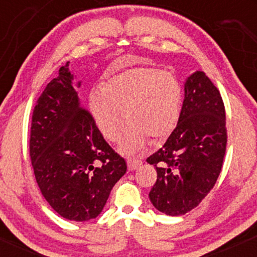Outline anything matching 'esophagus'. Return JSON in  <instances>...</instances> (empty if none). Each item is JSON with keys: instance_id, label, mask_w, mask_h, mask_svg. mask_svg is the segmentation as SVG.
Returning a JSON list of instances; mask_svg holds the SVG:
<instances>
[{"instance_id": "esophagus-1", "label": "esophagus", "mask_w": 257, "mask_h": 257, "mask_svg": "<svg viewBox=\"0 0 257 257\" xmlns=\"http://www.w3.org/2000/svg\"><path fill=\"white\" fill-rule=\"evenodd\" d=\"M126 163H128L129 169L135 170V169H138L141 164H143V161H141V159H137V158H128Z\"/></svg>"}]
</instances>
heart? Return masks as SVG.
Wrapping results in <instances>:
<instances>
[{"instance_id":"obj_1","label":"heart","mask_w":257,"mask_h":257,"mask_svg":"<svg viewBox=\"0 0 257 257\" xmlns=\"http://www.w3.org/2000/svg\"><path fill=\"white\" fill-rule=\"evenodd\" d=\"M182 104V88L168 71L152 67H134L112 76L102 83L101 91L90 94L93 118L101 134L117 140L123 118L126 126L122 147L137 150L145 138L164 139L178 124Z\"/></svg>"}]
</instances>
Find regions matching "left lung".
<instances>
[{"label": "left lung", "mask_w": 257, "mask_h": 257, "mask_svg": "<svg viewBox=\"0 0 257 257\" xmlns=\"http://www.w3.org/2000/svg\"><path fill=\"white\" fill-rule=\"evenodd\" d=\"M226 112L219 89L203 71L185 83V99L166 144L147 158L157 170L150 200L162 213L184 215L213 190L226 152Z\"/></svg>", "instance_id": "8db88e82"}]
</instances>
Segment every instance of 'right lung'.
I'll list each match as a JSON object with an SVG mask.
<instances>
[{
	"instance_id": "1",
	"label": "right lung",
	"mask_w": 257,
	"mask_h": 257,
	"mask_svg": "<svg viewBox=\"0 0 257 257\" xmlns=\"http://www.w3.org/2000/svg\"><path fill=\"white\" fill-rule=\"evenodd\" d=\"M72 79L66 63L37 99L30 158L49 205L65 219L88 221L101 213L112 187L125 174L126 163L79 104Z\"/></svg>"
}]
</instances>
